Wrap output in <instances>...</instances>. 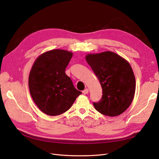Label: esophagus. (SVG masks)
<instances>
[{"mask_svg": "<svg viewBox=\"0 0 159 159\" xmlns=\"http://www.w3.org/2000/svg\"><path fill=\"white\" fill-rule=\"evenodd\" d=\"M88 92H89V89H88V88H86V89H85L83 91H82V93H84V94H87V93H88Z\"/></svg>", "mask_w": 159, "mask_h": 159, "instance_id": "34e87169", "label": "esophagus"}]
</instances>
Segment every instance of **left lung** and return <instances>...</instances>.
Wrapping results in <instances>:
<instances>
[{"label": "left lung", "mask_w": 159, "mask_h": 159, "mask_svg": "<svg viewBox=\"0 0 159 159\" xmlns=\"http://www.w3.org/2000/svg\"><path fill=\"white\" fill-rule=\"evenodd\" d=\"M85 60L102 85V99L93 103L100 113L109 117L121 115L131 104L136 82L129 61L113 52L88 54Z\"/></svg>", "instance_id": "1"}]
</instances>
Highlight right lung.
Listing matches in <instances>:
<instances>
[{"mask_svg":"<svg viewBox=\"0 0 159 159\" xmlns=\"http://www.w3.org/2000/svg\"><path fill=\"white\" fill-rule=\"evenodd\" d=\"M72 56L70 51L52 50L40 54L32 65L28 78L30 93L38 107L48 115L64 113L81 94L65 73Z\"/></svg>","mask_w":159,"mask_h":159,"instance_id":"1","label":"right lung"}]
</instances>
